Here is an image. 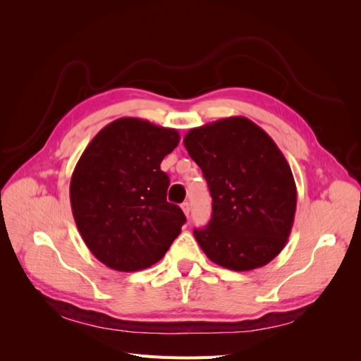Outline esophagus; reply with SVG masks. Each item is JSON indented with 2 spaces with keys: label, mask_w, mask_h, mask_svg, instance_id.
Wrapping results in <instances>:
<instances>
[{
  "label": "esophagus",
  "mask_w": 361,
  "mask_h": 361,
  "mask_svg": "<svg viewBox=\"0 0 361 361\" xmlns=\"http://www.w3.org/2000/svg\"><path fill=\"white\" fill-rule=\"evenodd\" d=\"M182 211H183V214H185V215H187V218L190 216V211H191V207H190V203H188V202L182 203Z\"/></svg>",
  "instance_id": "1"
}]
</instances>
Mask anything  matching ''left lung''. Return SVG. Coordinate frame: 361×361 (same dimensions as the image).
<instances>
[{"label": "left lung", "mask_w": 361, "mask_h": 361, "mask_svg": "<svg viewBox=\"0 0 361 361\" xmlns=\"http://www.w3.org/2000/svg\"><path fill=\"white\" fill-rule=\"evenodd\" d=\"M212 197L211 221L194 236L214 264L232 271L264 267L285 248L297 209L289 164L264 129L227 117L185 135Z\"/></svg>", "instance_id": "left-lung-1"}]
</instances>
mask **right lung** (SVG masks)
I'll list each match as a JSON object with an SVG mask.
<instances>
[{
  "mask_svg": "<svg viewBox=\"0 0 361 361\" xmlns=\"http://www.w3.org/2000/svg\"><path fill=\"white\" fill-rule=\"evenodd\" d=\"M179 145L176 129L122 117L102 128L76 162L71 206L92 255L108 268H149L180 233L178 204L167 202L161 161Z\"/></svg>",
  "mask_w": 361,
  "mask_h": 361,
  "instance_id": "obj_1",
  "label": "right lung"
}]
</instances>
